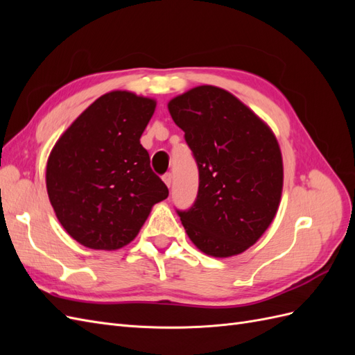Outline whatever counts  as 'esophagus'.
Masks as SVG:
<instances>
[{
  "label": "esophagus",
  "instance_id": "1",
  "mask_svg": "<svg viewBox=\"0 0 355 355\" xmlns=\"http://www.w3.org/2000/svg\"><path fill=\"white\" fill-rule=\"evenodd\" d=\"M163 180H164V184L170 188V185H171V173H168V171H167V173H164L163 175Z\"/></svg>",
  "mask_w": 355,
  "mask_h": 355
}]
</instances>
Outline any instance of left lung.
Returning <instances> with one entry per match:
<instances>
[{"mask_svg":"<svg viewBox=\"0 0 355 355\" xmlns=\"http://www.w3.org/2000/svg\"><path fill=\"white\" fill-rule=\"evenodd\" d=\"M198 167V194L176 210L201 252L228 257L249 249L272 222L283 189L274 133L235 96L200 85L168 102Z\"/></svg>","mask_w":355,"mask_h":355,"instance_id":"obj_1","label":"left lung"}]
</instances>
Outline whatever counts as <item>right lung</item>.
Returning a JSON list of instances; mask_svg holds the SVG:
<instances>
[{
  "instance_id": "right-lung-1",
  "label": "right lung",
  "mask_w": 355,
  "mask_h": 355,
  "mask_svg": "<svg viewBox=\"0 0 355 355\" xmlns=\"http://www.w3.org/2000/svg\"><path fill=\"white\" fill-rule=\"evenodd\" d=\"M155 101L111 92L60 136L47 161V192L62 227L80 244L115 250L130 243L168 189L149 166L141 136Z\"/></svg>"
}]
</instances>
